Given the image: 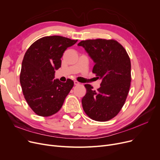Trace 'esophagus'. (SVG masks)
<instances>
[{"mask_svg":"<svg viewBox=\"0 0 160 160\" xmlns=\"http://www.w3.org/2000/svg\"><path fill=\"white\" fill-rule=\"evenodd\" d=\"M74 84L75 86L79 85V84H80V82H78L77 81V80H74Z\"/></svg>","mask_w":160,"mask_h":160,"instance_id":"obj_1","label":"esophagus"}]
</instances>
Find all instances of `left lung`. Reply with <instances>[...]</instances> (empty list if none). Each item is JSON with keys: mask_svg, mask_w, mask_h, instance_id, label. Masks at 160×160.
Listing matches in <instances>:
<instances>
[{"mask_svg": "<svg viewBox=\"0 0 160 160\" xmlns=\"http://www.w3.org/2000/svg\"><path fill=\"white\" fill-rule=\"evenodd\" d=\"M95 65L93 72L102 79L100 88L93 90L85 84L87 92L82 98L83 110L91 119L104 122L113 119L122 108L131 82V63L124 48L114 39L82 41Z\"/></svg>", "mask_w": 160, "mask_h": 160, "instance_id": "obj_1", "label": "left lung"}]
</instances>
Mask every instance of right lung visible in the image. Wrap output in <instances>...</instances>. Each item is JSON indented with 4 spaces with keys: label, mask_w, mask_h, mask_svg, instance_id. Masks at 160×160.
<instances>
[{
    "label": "right lung",
    "mask_w": 160,
    "mask_h": 160,
    "mask_svg": "<svg viewBox=\"0 0 160 160\" xmlns=\"http://www.w3.org/2000/svg\"><path fill=\"white\" fill-rule=\"evenodd\" d=\"M59 36H46L31 45L24 56L20 83L25 100L37 115L48 117L60 110L74 82L54 79L65 50L77 42Z\"/></svg>",
    "instance_id": "right-lung-1"
}]
</instances>
